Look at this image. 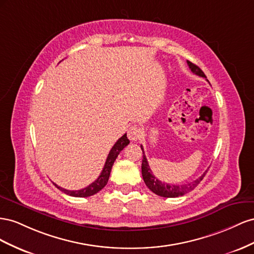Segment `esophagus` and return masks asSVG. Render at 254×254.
Masks as SVG:
<instances>
[{"label":"esophagus","instance_id":"34e87169","mask_svg":"<svg viewBox=\"0 0 254 254\" xmlns=\"http://www.w3.org/2000/svg\"><path fill=\"white\" fill-rule=\"evenodd\" d=\"M141 136H142V128L139 126L134 125L132 127H129V128L127 129V137L133 141L138 140Z\"/></svg>","mask_w":254,"mask_h":254}]
</instances>
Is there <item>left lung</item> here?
<instances>
[{
    "label": "left lung",
    "instance_id": "obj_1",
    "mask_svg": "<svg viewBox=\"0 0 254 254\" xmlns=\"http://www.w3.org/2000/svg\"><path fill=\"white\" fill-rule=\"evenodd\" d=\"M187 64L190 69L191 70L192 73L197 74L199 76L202 77H206L204 72L202 71L197 64H194L190 62L187 61ZM141 150H142V163H141V173H142V178L144 183L148 186V188L150 190L153 191L154 193L161 195V197H165V198H176V197H180V195H183L187 192H190L191 190H193L195 187L198 186V184L201 182L202 179L204 178V176L206 175L205 171L203 175L201 177H199L197 180L192 181V182L190 183H186V184H181V185H173V184H167L165 182H162V181H159L158 179H156L153 173H152L151 169H150V166L149 163L147 161V157L144 155V152H143V148L142 146H140Z\"/></svg>",
    "mask_w": 254,
    "mask_h": 254
}]
</instances>
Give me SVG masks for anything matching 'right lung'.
Here are the masks:
<instances>
[{"label": "right lung", "mask_w": 254, "mask_h": 254, "mask_svg": "<svg viewBox=\"0 0 254 254\" xmlns=\"http://www.w3.org/2000/svg\"><path fill=\"white\" fill-rule=\"evenodd\" d=\"M128 143H129V140L127 139V134H125L122 137H120V138L117 140V142L114 144V147L110 151V153H108L105 165H104V168H103L102 172H101V175L99 176V178L95 181V182L91 183L90 185H88L87 187L83 188V190H64V188L60 187L59 185H56V184H54V185L57 188H59L60 190H62L63 192L67 193L69 195H72V197L85 198V197H90V195H92V194H96L107 184L108 179H110L111 170H112L113 165L116 161V158H117V156L119 155L121 150L125 149Z\"/></svg>", "instance_id": "obj_1"}]
</instances>
